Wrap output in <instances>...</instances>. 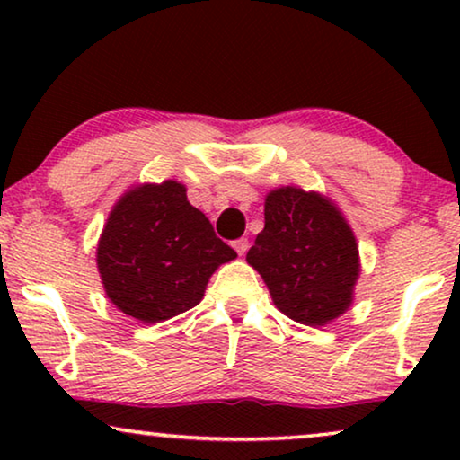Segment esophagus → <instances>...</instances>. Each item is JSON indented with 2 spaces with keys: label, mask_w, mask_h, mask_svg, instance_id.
I'll return each instance as SVG.
<instances>
[{
  "label": "esophagus",
  "mask_w": 460,
  "mask_h": 460,
  "mask_svg": "<svg viewBox=\"0 0 460 460\" xmlns=\"http://www.w3.org/2000/svg\"><path fill=\"white\" fill-rule=\"evenodd\" d=\"M234 249L238 255H244L249 251V241L247 238H238V241H234Z\"/></svg>",
  "instance_id": "1"
}]
</instances>
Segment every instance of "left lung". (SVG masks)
Here are the masks:
<instances>
[{
	"instance_id": "8db88e82",
	"label": "left lung",
	"mask_w": 460,
	"mask_h": 460,
	"mask_svg": "<svg viewBox=\"0 0 460 460\" xmlns=\"http://www.w3.org/2000/svg\"><path fill=\"white\" fill-rule=\"evenodd\" d=\"M266 226L247 261L276 307L295 323L323 326L341 316L360 276L356 236L341 211L318 192L285 186L266 197Z\"/></svg>"
}]
</instances>
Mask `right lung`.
I'll use <instances>...</instances> for the list:
<instances>
[{"label":"right lung","instance_id":"obj_1","mask_svg":"<svg viewBox=\"0 0 460 460\" xmlns=\"http://www.w3.org/2000/svg\"><path fill=\"white\" fill-rule=\"evenodd\" d=\"M236 251L216 236L186 188L167 180L125 192L98 241L104 291L123 314L161 323L203 299L211 274Z\"/></svg>","mask_w":460,"mask_h":460}]
</instances>
